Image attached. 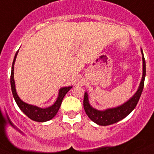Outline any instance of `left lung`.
<instances>
[{
	"mask_svg": "<svg viewBox=\"0 0 154 154\" xmlns=\"http://www.w3.org/2000/svg\"><path fill=\"white\" fill-rule=\"evenodd\" d=\"M142 59H143V75H142V79L140 82V86L138 88V90L135 93V94L129 100L125 103L124 104L118 106V107L112 108V109H108L104 111L97 110L94 109L88 102V94L85 93L84 100H83V105H84V109L86 114L95 123L98 124L99 125H109L112 124L116 123L120 120H122L125 117H126L133 109L135 108L137 102H138L140 97L141 95L142 91L144 88V79H145L146 75V63L145 59H144V54L142 52Z\"/></svg>",
	"mask_w": 154,
	"mask_h": 154,
	"instance_id": "left-lung-1",
	"label": "left lung"
}]
</instances>
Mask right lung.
I'll return each mask as SVG.
<instances>
[{
    "mask_svg": "<svg viewBox=\"0 0 154 154\" xmlns=\"http://www.w3.org/2000/svg\"><path fill=\"white\" fill-rule=\"evenodd\" d=\"M17 54H18V51L16 53L14 61H13L12 70H11V75H10V85H11V89H12L13 95H14V99H15L16 102H17V105H18V106L20 107V109L32 120L40 122L48 121V120L54 118V117L56 116V114L57 113L58 110H59L60 107L61 103H62L64 96H65L66 94L72 88V87H65L61 88L60 90L59 96H58L57 101L54 103V105H52V106H50V107L42 109V108H39L35 106H32V105L24 103V102H23V100H21V99L19 97L18 95H17V91H16L15 88V82H14V63H15Z\"/></svg>",
    "mask_w": 154,
    "mask_h": 154,
    "instance_id": "1",
    "label": "right lung"
}]
</instances>
